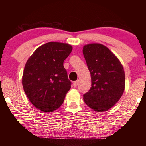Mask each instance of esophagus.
Wrapping results in <instances>:
<instances>
[{"label":"esophagus","mask_w":146,"mask_h":146,"mask_svg":"<svg viewBox=\"0 0 146 146\" xmlns=\"http://www.w3.org/2000/svg\"><path fill=\"white\" fill-rule=\"evenodd\" d=\"M78 84H79V81H78V80H77V81H75L74 82H73V86H74V88H76V87L78 86Z\"/></svg>","instance_id":"obj_1"}]
</instances>
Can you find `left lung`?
Wrapping results in <instances>:
<instances>
[{"mask_svg": "<svg viewBox=\"0 0 146 146\" xmlns=\"http://www.w3.org/2000/svg\"><path fill=\"white\" fill-rule=\"evenodd\" d=\"M83 54L91 77V87L83 95L84 101L95 111H107L124 91L123 66L109 48L99 43L84 45Z\"/></svg>", "mask_w": 146, "mask_h": 146, "instance_id": "obj_1", "label": "left lung"}]
</instances>
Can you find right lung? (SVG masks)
I'll return each mask as SVG.
<instances>
[{
	"instance_id": "right-lung-1",
	"label": "right lung",
	"mask_w": 146,
	"mask_h": 146,
	"mask_svg": "<svg viewBox=\"0 0 146 146\" xmlns=\"http://www.w3.org/2000/svg\"><path fill=\"white\" fill-rule=\"evenodd\" d=\"M73 49L66 43L50 42L33 52L25 64L22 83L31 103L42 112H53L62 104L71 88L63 66Z\"/></svg>"
}]
</instances>
